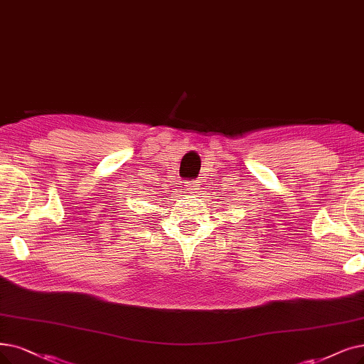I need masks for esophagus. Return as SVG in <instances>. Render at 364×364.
I'll return each mask as SVG.
<instances>
[{
  "label": "esophagus",
  "instance_id": "esophagus-1",
  "mask_svg": "<svg viewBox=\"0 0 364 364\" xmlns=\"http://www.w3.org/2000/svg\"><path fill=\"white\" fill-rule=\"evenodd\" d=\"M194 185H196V183H193V186H188V188H186V191H194V190H196Z\"/></svg>",
  "mask_w": 364,
  "mask_h": 364
}]
</instances>
